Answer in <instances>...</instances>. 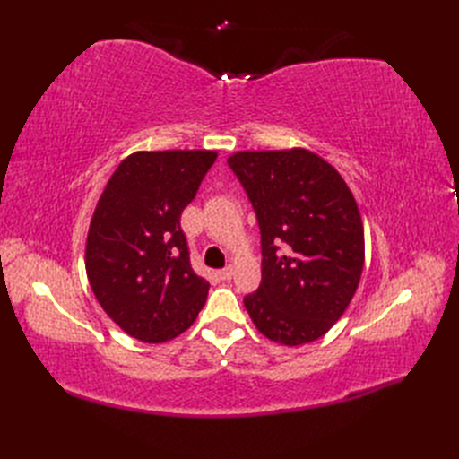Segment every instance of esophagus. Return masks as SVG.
I'll return each instance as SVG.
<instances>
[{"instance_id":"34e87169","label":"esophagus","mask_w":459,"mask_h":459,"mask_svg":"<svg viewBox=\"0 0 459 459\" xmlns=\"http://www.w3.org/2000/svg\"><path fill=\"white\" fill-rule=\"evenodd\" d=\"M231 275H233V268H231V266H228V268H224V270H218V277H220V280L228 281V280H231Z\"/></svg>"}]
</instances>
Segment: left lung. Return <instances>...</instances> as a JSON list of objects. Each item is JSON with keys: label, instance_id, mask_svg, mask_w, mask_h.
<instances>
[{"label": "left lung", "instance_id": "8db88e82", "mask_svg": "<svg viewBox=\"0 0 459 459\" xmlns=\"http://www.w3.org/2000/svg\"><path fill=\"white\" fill-rule=\"evenodd\" d=\"M228 164L260 226L262 281L243 300L248 316L273 342L324 337L349 308L364 270V224L352 191L302 147L238 151Z\"/></svg>", "mask_w": 459, "mask_h": 459}]
</instances>
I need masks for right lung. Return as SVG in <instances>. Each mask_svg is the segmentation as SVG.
<instances>
[{
  "label": "right lung",
  "instance_id": "add662e5",
  "mask_svg": "<svg viewBox=\"0 0 459 459\" xmlns=\"http://www.w3.org/2000/svg\"><path fill=\"white\" fill-rule=\"evenodd\" d=\"M216 151H135L107 182L86 239L97 302L130 337L166 342L191 327L208 281L191 268L184 208L195 199Z\"/></svg>",
  "mask_w": 459,
  "mask_h": 459
}]
</instances>
